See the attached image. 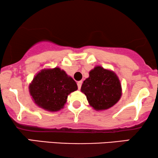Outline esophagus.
Returning <instances> with one entry per match:
<instances>
[{"label": "esophagus", "mask_w": 158, "mask_h": 158, "mask_svg": "<svg viewBox=\"0 0 158 158\" xmlns=\"http://www.w3.org/2000/svg\"><path fill=\"white\" fill-rule=\"evenodd\" d=\"M77 88H78V89L80 90L81 89V85H82V81H78L77 83Z\"/></svg>", "instance_id": "esophagus-1"}]
</instances>
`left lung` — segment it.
<instances>
[{"instance_id": "8db88e82", "label": "left lung", "mask_w": 158, "mask_h": 158, "mask_svg": "<svg viewBox=\"0 0 158 158\" xmlns=\"http://www.w3.org/2000/svg\"><path fill=\"white\" fill-rule=\"evenodd\" d=\"M81 92L86 96L90 106L103 111L113 106L122 95V85L114 71L96 66L83 81Z\"/></svg>"}]
</instances>
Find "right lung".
I'll use <instances>...</instances> for the list:
<instances>
[{
    "mask_svg": "<svg viewBox=\"0 0 158 158\" xmlns=\"http://www.w3.org/2000/svg\"><path fill=\"white\" fill-rule=\"evenodd\" d=\"M77 90L75 81L60 68H44L29 85L30 96L41 109L55 112L63 109L69 94Z\"/></svg>",
    "mask_w": 158,
    "mask_h": 158,
    "instance_id": "obj_1",
    "label": "right lung"
}]
</instances>
